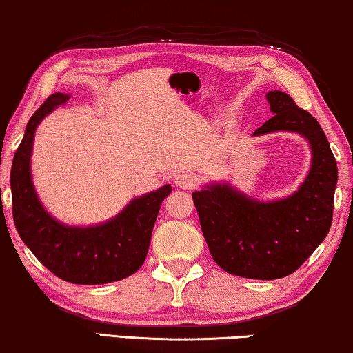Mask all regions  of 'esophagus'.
Segmentation results:
<instances>
[{"label": "esophagus", "mask_w": 353, "mask_h": 353, "mask_svg": "<svg viewBox=\"0 0 353 353\" xmlns=\"http://www.w3.org/2000/svg\"><path fill=\"white\" fill-rule=\"evenodd\" d=\"M176 185L179 188H183V190H192L195 188V185L198 183V177L192 172H179L174 179Z\"/></svg>", "instance_id": "34e87169"}]
</instances>
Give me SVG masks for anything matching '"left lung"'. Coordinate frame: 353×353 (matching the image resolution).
I'll list each match as a JSON object with an SVG mask.
<instances>
[{
    "label": "left lung",
    "instance_id": "1",
    "mask_svg": "<svg viewBox=\"0 0 353 353\" xmlns=\"http://www.w3.org/2000/svg\"><path fill=\"white\" fill-rule=\"evenodd\" d=\"M274 117L252 136L291 131L310 143L312 166L297 192L257 201L228 183H211L192 198L212 259L232 275L276 280L296 272L330 232L337 166L319 121L281 91L267 92Z\"/></svg>",
    "mask_w": 353,
    "mask_h": 353
}]
</instances>
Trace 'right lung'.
I'll return each instance as SVG.
<instances>
[{"mask_svg":"<svg viewBox=\"0 0 353 353\" xmlns=\"http://www.w3.org/2000/svg\"><path fill=\"white\" fill-rule=\"evenodd\" d=\"M68 96H49L30 118L11 170L12 216L22 241L54 275L75 285H102L136 274L145 261L158 211L171 185L134 198L113 219L91 227H72L54 219L34 192L30 171L34 131Z\"/></svg>","mask_w":353,"mask_h":353,"instance_id":"obj_1","label":"right lung"}]
</instances>
